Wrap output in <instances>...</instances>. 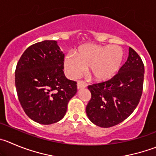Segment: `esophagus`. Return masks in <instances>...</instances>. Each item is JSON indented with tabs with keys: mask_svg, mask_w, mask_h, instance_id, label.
Wrapping results in <instances>:
<instances>
[{
	"mask_svg": "<svg viewBox=\"0 0 156 156\" xmlns=\"http://www.w3.org/2000/svg\"><path fill=\"white\" fill-rule=\"evenodd\" d=\"M86 87H87V83L84 81H78V83H77V88L78 89L84 88Z\"/></svg>",
	"mask_w": 156,
	"mask_h": 156,
	"instance_id": "obj_1",
	"label": "esophagus"
}]
</instances>
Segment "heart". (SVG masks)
<instances>
[{"instance_id": "heart-1", "label": "heart", "mask_w": 156, "mask_h": 156, "mask_svg": "<svg viewBox=\"0 0 156 156\" xmlns=\"http://www.w3.org/2000/svg\"><path fill=\"white\" fill-rule=\"evenodd\" d=\"M122 59L123 51L119 46L87 45L78 49L75 55L68 54L64 66L66 74L72 79L78 78L86 67H89L96 80H106L119 70Z\"/></svg>"}]
</instances>
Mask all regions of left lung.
Wrapping results in <instances>:
<instances>
[{
  "label": "left lung",
  "instance_id": "obj_1",
  "mask_svg": "<svg viewBox=\"0 0 156 156\" xmlns=\"http://www.w3.org/2000/svg\"><path fill=\"white\" fill-rule=\"evenodd\" d=\"M143 62L132 47L126 62L108 80L88 86L91 93L87 116L95 125L112 127L128 118L140 101L143 90Z\"/></svg>",
  "mask_w": 156,
  "mask_h": 156
}]
</instances>
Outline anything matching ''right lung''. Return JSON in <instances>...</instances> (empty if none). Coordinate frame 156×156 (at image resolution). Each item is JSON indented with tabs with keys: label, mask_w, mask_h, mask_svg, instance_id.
<instances>
[{
	"label": "right lung",
	"mask_w": 156,
	"mask_h": 156,
	"mask_svg": "<svg viewBox=\"0 0 156 156\" xmlns=\"http://www.w3.org/2000/svg\"><path fill=\"white\" fill-rule=\"evenodd\" d=\"M64 53L57 41H44L30 46L15 69V86L20 105L29 118L43 125L61 120L77 83L63 73Z\"/></svg>",
	"instance_id": "1"
}]
</instances>
